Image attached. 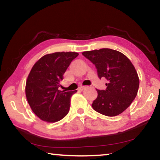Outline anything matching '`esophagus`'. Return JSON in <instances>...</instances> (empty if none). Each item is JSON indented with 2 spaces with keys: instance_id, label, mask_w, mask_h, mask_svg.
<instances>
[{
  "instance_id": "obj_1",
  "label": "esophagus",
  "mask_w": 160,
  "mask_h": 160,
  "mask_svg": "<svg viewBox=\"0 0 160 160\" xmlns=\"http://www.w3.org/2000/svg\"><path fill=\"white\" fill-rule=\"evenodd\" d=\"M85 89H86V87H80V88H79V90H81V91L84 90Z\"/></svg>"
}]
</instances>
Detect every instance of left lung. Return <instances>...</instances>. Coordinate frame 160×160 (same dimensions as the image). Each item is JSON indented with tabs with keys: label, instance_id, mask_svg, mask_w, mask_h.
I'll return each mask as SVG.
<instances>
[{
	"label": "left lung",
	"instance_id": "8db88e82",
	"mask_svg": "<svg viewBox=\"0 0 160 160\" xmlns=\"http://www.w3.org/2000/svg\"><path fill=\"white\" fill-rule=\"evenodd\" d=\"M82 54L95 65L99 78L108 80L105 90L96 89L98 98L93 101L92 108L106 116L120 115L131 105L138 94L139 80L132 63L122 52L109 48Z\"/></svg>",
	"mask_w": 160,
	"mask_h": 160
}]
</instances>
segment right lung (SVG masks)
<instances>
[{"mask_svg": "<svg viewBox=\"0 0 160 160\" xmlns=\"http://www.w3.org/2000/svg\"><path fill=\"white\" fill-rule=\"evenodd\" d=\"M78 55L75 52L48 54L32 68L26 80L25 95L32 112L40 120L55 122L69 112L70 98L77 90L64 92L58 88L70 62Z\"/></svg>", "mask_w": 160, "mask_h": 160, "instance_id": "right-lung-1", "label": "right lung"}]
</instances>
